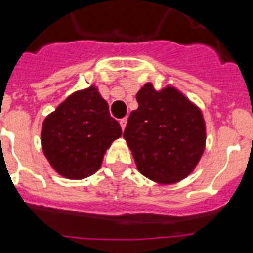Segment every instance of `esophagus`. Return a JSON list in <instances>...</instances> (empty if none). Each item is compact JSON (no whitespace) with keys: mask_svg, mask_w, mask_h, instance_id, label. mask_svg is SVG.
Returning a JSON list of instances; mask_svg holds the SVG:
<instances>
[{"mask_svg":"<svg viewBox=\"0 0 253 253\" xmlns=\"http://www.w3.org/2000/svg\"><path fill=\"white\" fill-rule=\"evenodd\" d=\"M126 123H127V118H122V120L120 121V125H121V127H122V130H125V127H126Z\"/></svg>","mask_w":253,"mask_h":253,"instance_id":"esophagus-1","label":"esophagus"}]
</instances>
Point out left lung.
Listing matches in <instances>:
<instances>
[{
	"instance_id": "obj_1",
	"label": "left lung",
	"mask_w": 253,
	"mask_h": 253,
	"mask_svg": "<svg viewBox=\"0 0 253 253\" xmlns=\"http://www.w3.org/2000/svg\"><path fill=\"white\" fill-rule=\"evenodd\" d=\"M123 137L148 179L176 183L192 173L205 147V122L200 109L174 87L156 91L151 83L137 92Z\"/></svg>"
}]
</instances>
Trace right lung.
Masks as SVG:
<instances>
[{"instance_id": "1", "label": "right lung", "mask_w": 253, "mask_h": 253, "mask_svg": "<svg viewBox=\"0 0 253 253\" xmlns=\"http://www.w3.org/2000/svg\"><path fill=\"white\" fill-rule=\"evenodd\" d=\"M121 135L108 102L91 85L70 94L45 118L41 147L57 173L78 180L101 168L104 153Z\"/></svg>"}]
</instances>
